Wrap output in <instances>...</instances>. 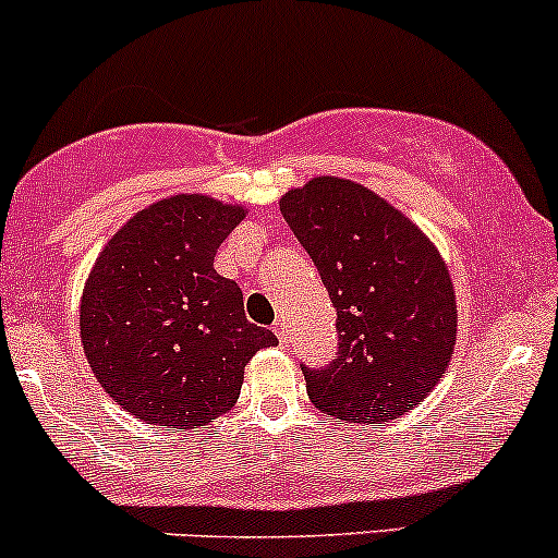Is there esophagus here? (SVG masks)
I'll return each instance as SVG.
<instances>
[{
	"instance_id": "1",
	"label": "esophagus",
	"mask_w": 558,
	"mask_h": 558,
	"mask_svg": "<svg viewBox=\"0 0 558 558\" xmlns=\"http://www.w3.org/2000/svg\"><path fill=\"white\" fill-rule=\"evenodd\" d=\"M274 331H277L281 345H287V340H290V327H287L284 322H277V324H274Z\"/></svg>"
}]
</instances>
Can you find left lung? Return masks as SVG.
<instances>
[{
    "label": "left lung",
    "instance_id": "obj_1",
    "mask_svg": "<svg viewBox=\"0 0 558 558\" xmlns=\"http://www.w3.org/2000/svg\"><path fill=\"white\" fill-rule=\"evenodd\" d=\"M279 208L337 311L335 361L303 363L311 403L353 424L403 416L453 355L459 313L446 260L414 221L355 181L311 179Z\"/></svg>",
    "mask_w": 558,
    "mask_h": 558
}]
</instances>
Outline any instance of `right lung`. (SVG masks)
Returning a JSON list of instances; mask_svg holds the SVG:
<instances>
[{"label": "right lung", "instance_id": "right-lung-1", "mask_svg": "<svg viewBox=\"0 0 558 558\" xmlns=\"http://www.w3.org/2000/svg\"><path fill=\"white\" fill-rule=\"evenodd\" d=\"M242 205L173 195L129 218L81 298V342L105 392L147 424L197 429L236 403L245 366L277 345L213 268Z\"/></svg>", "mask_w": 558, "mask_h": 558}]
</instances>
